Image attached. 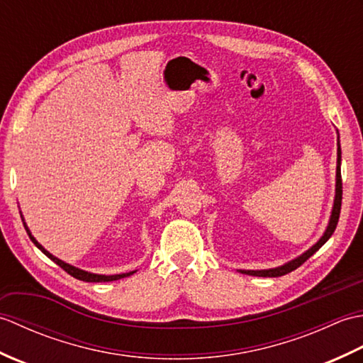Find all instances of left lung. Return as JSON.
<instances>
[{"instance_id":"obj_1","label":"left lung","mask_w":363,"mask_h":363,"mask_svg":"<svg viewBox=\"0 0 363 363\" xmlns=\"http://www.w3.org/2000/svg\"><path fill=\"white\" fill-rule=\"evenodd\" d=\"M340 164H342V150H340V140L337 142V174H335V198H334V207H333V212H330V218H329V225L325 230V234L320 238V240L315 243L312 248L307 250L306 252L301 254L296 259H293L287 264H284L281 267H276V268H269V269H238V272L243 273V274H250V276H260V277H279L287 274L293 269H296L298 267H301L304 264V262L309 259L311 256H313L315 252H317L323 245H325L330 235L334 234V230L337 228V223H338V217H340V209H342V172H340Z\"/></svg>"}]
</instances>
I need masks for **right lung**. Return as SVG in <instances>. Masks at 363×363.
Returning <instances> with one entry per match:
<instances>
[{
    "mask_svg": "<svg viewBox=\"0 0 363 363\" xmlns=\"http://www.w3.org/2000/svg\"><path fill=\"white\" fill-rule=\"evenodd\" d=\"M21 221H23V225H25V229H26V233H28V235H29V238L30 240H33V243L37 246L38 250H40L46 257H50L54 264H57L60 268L62 269H65V272L68 273V274H72L73 277H76V279H79V281H86V282H109V281H117V279H121V277H128V276H130V274H134L135 272H129V273H121V274H112V276H106V274H95V273H89V272H84V269H79V268H76V267H73V265H70V264H65L64 260H60V259H57V257H54L51 252H48L46 251L43 246L38 243L35 238H34V235L30 234V230H29V228L26 226V223H25V220H23V215H21Z\"/></svg>",
    "mask_w": 363,
    "mask_h": 363,
    "instance_id": "add662e5",
    "label": "right lung"
}]
</instances>
